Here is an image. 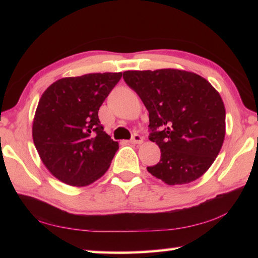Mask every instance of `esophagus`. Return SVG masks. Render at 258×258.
I'll use <instances>...</instances> for the list:
<instances>
[{
	"label": "esophagus",
	"instance_id": "esophagus-1",
	"mask_svg": "<svg viewBox=\"0 0 258 258\" xmlns=\"http://www.w3.org/2000/svg\"><path fill=\"white\" fill-rule=\"evenodd\" d=\"M142 142H143V138L139 134H134L132 139H131V143H133V145H140V143Z\"/></svg>",
	"mask_w": 258,
	"mask_h": 258
}]
</instances>
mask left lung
<instances>
[{
	"mask_svg": "<svg viewBox=\"0 0 258 258\" xmlns=\"http://www.w3.org/2000/svg\"><path fill=\"white\" fill-rule=\"evenodd\" d=\"M123 78L149 111V139L161 152L148 172L168 185L204 175L225 137L220 93L204 77L178 69L127 71Z\"/></svg>",
	"mask_w": 258,
	"mask_h": 258,
	"instance_id": "8db88e82",
	"label": "left lung"
}]
</instances>
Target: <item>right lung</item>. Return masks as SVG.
<instances>
[{
  "instance_id": "obj_1",
  "label": "right lung",
  "mask_w": 258,
  "mask_h": 258,
  "mask_svg": "<svg viewBox=\"0 0 258 258\" xmlns=\"http://www.w3.org/2000/svg\"><path fill=\"white\" fill-rule=\"evenodd\" d=\"M121 73L61 78L38 101L33 140L52 175L73 186L89 185L108 171L118 150L103 131L98 111Z\"/></svg>"
}]
</instances>
